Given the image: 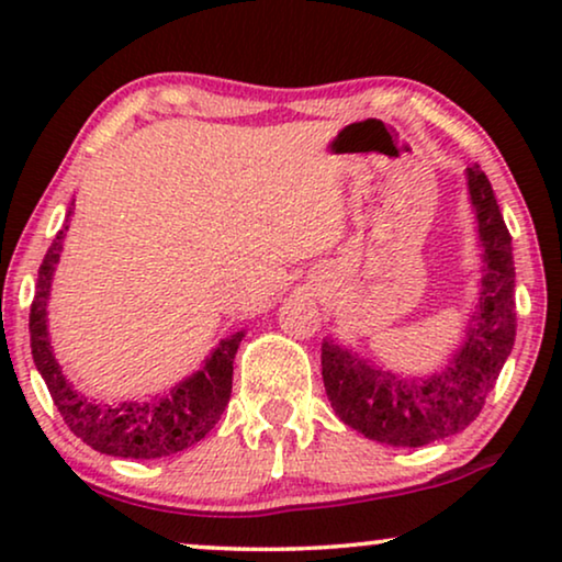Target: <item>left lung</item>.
I'll list each match as a JSON object with an SVG mask.
<instances>
[{"label":"left lung","instance_id":"1","mask_svg":"<svg viewBox=\"0 0 562 562\" xmlns=\"http://www.w3.org/2000/svg\"><path fill=\"white\" fill-rule=\"evenodd\" d=\"M468 191L483 243V281L479 312L465 345L448 371L427 381H398L368 360L322 342V379L329 404L345 425L368 440L394 448H422L463 432L479 417L509 358L517 335L512 235L504 225L494 189L479 166H468Z\"/></svg>","mask_w":562,"mask_h":562}]
</instances>
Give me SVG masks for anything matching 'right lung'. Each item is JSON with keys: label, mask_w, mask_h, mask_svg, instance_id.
Masks as SVG:
<instances>
[{"label": "right lung", "mask_w": 562, "mask_h": 562, "mask_svg": "<svg viewBox=\"0 0 562 562\" xmlns=\"http://www.w3.org/2000/svg\"><path fill=\"white\" fill-rule=\"evenodd\" d=\"M71 214V210H68ZM68 225L56 235L37 271L35 299L30 306V348L33 360L48 386L53 404L76 437L89 448L114 458L153 460L166 458L196 445L225 412L233 394V360L243 333L220 342L202 371L176 386L168 396H156L143 404H94L64 379L50 352L45 304H48L50 279L60 258V240Z\"/></svg>", "instance_id": "obj_1"}]
</instances>
